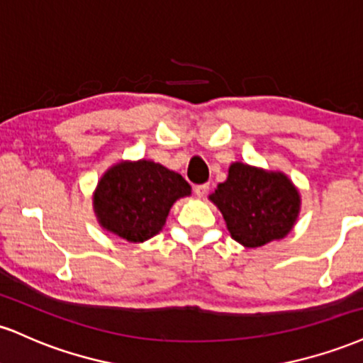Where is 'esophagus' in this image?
I'll list each match as a JSON object with an SVG mask.
<instances>
[{
	"mask_svg": "<svg viewBox=\"0 0 363 363\" xmlns=\"http://www.w3.org/2000/svg\"><path fill=\"white\" fill-rule=\"evenodd\" d=\"M194 191H195V195H197L199 199H203L207 195V191H208V183H203V185H195Z\"/></svg>",
	"mask_w": 363,
	"mask_h": 363,
	"instance_id": "1",
	"label": "esophagus"
}]
</instances>
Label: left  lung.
Listing matches in <instances>:
<instances>
[{
  "label": "left lung",
  "mask_w": 363,
  "mask_h": 363,
  "mask_svg": "<svg viewBox=\"0 0 363 363\" xmlns=\"http://www.w3.org/2000/svg\"><path fill=\"white\" fill-rule=\"evenodd\" d=\"M234 241L259 248L292 231L301 212L299 189L284 172L234 161L228 178L208 195Z\"/></svg>",
  "instance_id": "left-lung-1"
}]
</instances>
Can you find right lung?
Wrapping results in <instances>:
<instances>
[{"label":"right lung","instance_id":"add662e5","mask_svg":"<svg viewBox=\"0 0 363 363\" xmlns=\"http://www.w3.org/2000/svg\"><path fill=\"white\" fill-rule=\"evenodd\" d=\"M182 174L151 160H122L110 166L93 191V212L106 233L144 242L163 231L169 208L190 197Z\"/></svg>","mask_w":363,"mask_h":363}]
</instances>
